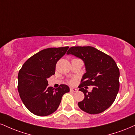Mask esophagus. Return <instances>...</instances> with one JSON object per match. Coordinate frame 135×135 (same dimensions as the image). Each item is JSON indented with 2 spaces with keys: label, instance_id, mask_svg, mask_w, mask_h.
Listing matches in <instances>:
<instances>
[{
  "label": "esophagus",
  "instance_id": "34e87169",
  "mask_svg": "<svg viewBox=\"0 0 135 135\" xmlns=\"http://www.w3.org/2000/svg\"><path fill=\"white\" fill-rule=\"evenodd\" d=\"M70 92H76L78 91V89H75V88H72V87H71V88L70 89Z\"/></svg>",
  "mask_w": 135,
  "mask_h": 135
}]
</instances>
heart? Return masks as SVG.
<instances>
[{"instance_id":"obj_1","label":"heart","mask_w":135,"mask_h":135,"mask_svg":"<svg viewBox=\"0 0 135 135\" xmlns=\"http://www.w3.org/2000/svg\"><path fill=\"white\" fill-rule=\"evenodd\" d=\"M74 82H75L74 80H70L69 81V84H74Z\"/></svg>"}]
</instances>
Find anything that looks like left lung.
I'll return each instance as SVG.
<instances>
[{
	"instance_id": "obj_1",
	"label": "left lung",
	"mask_w": 135,
	"mask_h": 135,
	"mask_svg": "<svg viewBox=\"0 0 135 135\" xmlns=\"http://www.w3.org/2000/svg\"><path fill=\"white\" fill-rule=\"evenodd\" d=\"M84 61L85 73L82 76L79 90L84 94L78 103L80 109L91 114L104 111L114 103L119 89V70L111 56L92 46H73L66 53ZM93 85L91 92L84 86ZM84 88H83V87Z\"/></svg>"
}]
</instances>
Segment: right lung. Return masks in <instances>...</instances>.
<instances>
[{
    "mask_svg": "<svg viewBox=\"0 0 135 135\" xmlns=\"http://www.w3.org/2000/svg\"><path fill=\"white\" fill-rule=\"evenodd\" d=\"M69 46L49 48L36 53L24 63L18 74V91L22 103L32 114L48 116L57 109L68 85L48 87L47 79L54 75L57 61Z\"/></svg>",
    "mask_w": 135,
    "mask_h": 135,
    "instance_id": "add662e5",
    "label": "right lung"
}]
</instances>
